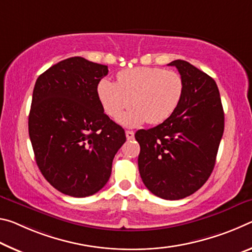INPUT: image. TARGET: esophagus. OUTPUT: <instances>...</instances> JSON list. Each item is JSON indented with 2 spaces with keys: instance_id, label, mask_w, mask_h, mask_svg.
Segmentation results:
<instances>
[{
  "instance_id": "obj_1",
  "label": "esophagus",
  "mask_w": 252,
  "mask_h": 252,
  "mask_svg": "<svg viewBox=\"0 0 252 252\" xmlns=\"http://www.w3.org/2000/svg\"><path fill=\"white\" fill-rule=\"evenodd\" d=\"M126 138L133 139L134 138V131L133 130H126Z\"/></svg>"
}]
</instances>
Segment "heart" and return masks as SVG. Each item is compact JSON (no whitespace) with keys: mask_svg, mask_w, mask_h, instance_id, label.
Returning a JSON list of instances; mask_svg holds the SVG:
<instances>
[{"mask_svg":"<svg viewBox=\"0 0 252 252\" xmlns=\"http://www.w3.org/2000/svg\"><path fill=\"white\" fill-rule=\"evenodd\" d=\"M118 81L102 79L98 97L108 116L117 118L133 104L135 108L119 118L124 126L135 127L147 122L158 125L170 118L179 107L184 81L179 72L159 67L123 70Z\"/></svg>","mask_w":252,"mask_h":252,"instance_id":"heart-1","label":"heart"}]
</instances>
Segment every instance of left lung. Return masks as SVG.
Listing matches in <instances>:
<instances>
[{
  "instance_id": "left-lung-1",
  "label": "left lung",
  "mask_w": 252,
  "mask_h": 252,
  "mask_svg": "<svg viewBox=\"0 0 252 252\" xmlns=\"http://www.w3.org/2000/svg\"><path fill=\"white\" fill-rule=\"evenodd\" d=\"M184 81L179 107L170 118L136 131L143 183L156 196L180 200L193 194L213 171L224 130L220 93L211 77L184 60H174Z\"/></svg>"
}]
</instances>
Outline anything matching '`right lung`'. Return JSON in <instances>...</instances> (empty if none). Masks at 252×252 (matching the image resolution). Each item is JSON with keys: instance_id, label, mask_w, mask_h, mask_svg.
Returning <instances> with one entry per match:
<instances>
[{"instance_id": "right-lung-1", "label": "right lung", "mask_w": 252, "mask_h": 252, "mask_svg": "<svg viewBox=\"0 0 252 252\" xmlns=\"http://www.w3.org/2000/svg\"><path fill=\"white\" fill-rule=\"evenodd\" d=\"M108 67L72 57L52 65L34 85L29 115L35 162L65 195L86 197L105 187L125 131L104 113L99 81Z\"/></svg>"}]
</instances>
